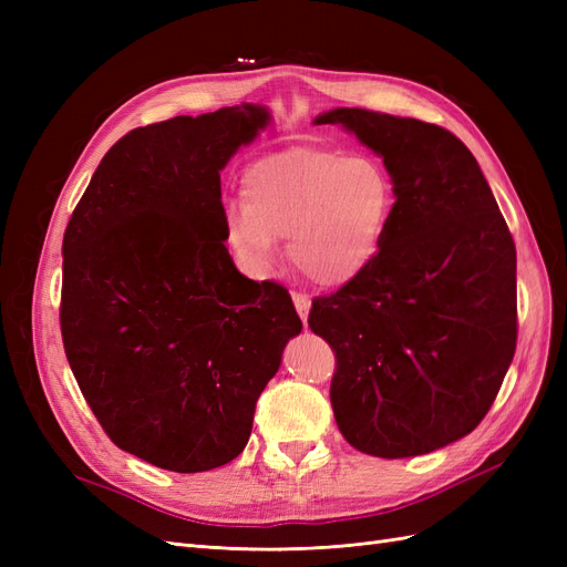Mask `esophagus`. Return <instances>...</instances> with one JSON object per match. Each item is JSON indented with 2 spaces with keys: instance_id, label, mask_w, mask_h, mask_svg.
<instances>
[{
  "instance_id": "esophagus-1",
  "label": "esophagus",
  "mask_w": 567,
  "mask_h": 567,
  "mask_svg": "<svg viewBox=\"0 0 567 567\" xmlns=\"http://www.w3.org/2000/svg\"><path fill=\"white\" fill-rule=\"evenodd\" d=\"M293 302H296V310H298V315H300L302 323L307 326V317H310V307H312L310 298H307V296H300V293H293Z\"/></svg>"
}]
</instances>
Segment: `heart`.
Masks as SVG:
<instances>
[{"label":"heart","mask_w":567,"mask_h":567,"mask_svg":"<svg viewBox=\"0 0 567 567\" xmlns=\"http://www.w3.org/2000/svg\"><path fill=\"white\" fill-rule=\"evenodd\" d=\"M244 203L221 215V236L255 277H267L279 238L293 265L317 286L340 290L379 262L398 192L369 156L290 146L252 161L241 177Z\"/></svg>","instance_id":"heart-1"}]
</instances>
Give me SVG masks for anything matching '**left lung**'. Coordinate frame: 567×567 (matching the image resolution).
<instances>
[{
	"instance_id": "1",
	"label": "left lung",
	"mask_w": 567,
	"mask_h": 567,
	"mask_svg": "<svg viewBox=\"0 0 567 567\" xmlns=\"http://www.w3.org/2000/svg\"><path fill=\"white\" fill-rule=\"evenodd\" d=\"M315 125L379 153L398 192L379 262L307 319L336 352V423L371 456L431 454L473 433L504 383L518 338L516 246L452 132L364 109Z\"/></svg>"
}]
</instances>
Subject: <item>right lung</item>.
<instances>
[{
	"mask_svg": "<svg viewBox=\"0 0 567 567\" xmlns=\"http://www.w3.org/2000/svg\"><path fill=\"white\" fill-rule=\"evenodd\" d=\"M265 106L177 115L125 134L63 236L68 364L106 435L175 473L244 452L255 402L302 331L288 290L236 269L219 173Z\"/></svg>",
	"mask_w": 567,
	"mask_h": 567,
	"instance_id": "right-lung-1",
	"label": "right lung"
}]
</instances>
